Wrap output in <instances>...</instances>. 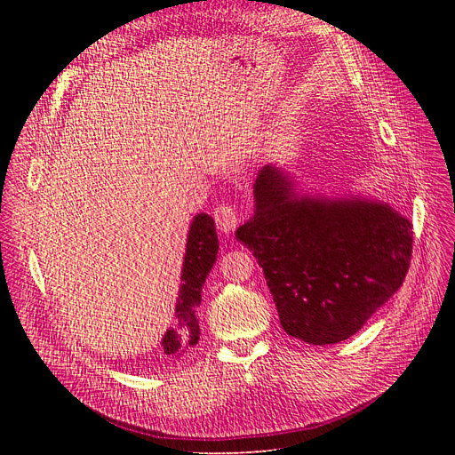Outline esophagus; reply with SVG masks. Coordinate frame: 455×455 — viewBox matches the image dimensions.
I'll use <instances>...</instances> for the list:
<instances>
[{"label": "esophagus", "instance_id": "esophagus-1", "mask_svg": "<svg viewBox=\"0 0 455 455\" xmlns=\"http://www.w3.org/2000/svg\"><path fill=\"white\" fill-rule=\"evenodd\" d=\"M213 220H215V225H218V228L223 234H230L237 227V223H240V218H237L234 206H230V204H220L218 208H215Z\"/></svg>", "mask_w": 455, "mask_h": 455}]
</instances>
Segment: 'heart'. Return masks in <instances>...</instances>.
Wrapping results in <instances>:
<instances>
[{"instance_id": "obj_1", "label": "heart", "mask_w": 455, "mask_h": 455, "mask_svg": "<svg viewBox=\"0 0 455 455\" xmlns=\"http://www.w3.org/2000/svg\"><path fill=\"white\" fill-rule=\"evenodd\" d=\"M172 180H173V186H179V184H180V180H182V172H175Z\"/></svg>"}]
</instances>
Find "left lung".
Masks as SVG:
<instances>
[{
  "label": "left lung",
  "mask_w": 455,
  "mask_h": 455,
  "mask_svg": "<svg viewBox=\"0 0 455 455\" xmlns=\"http://www.w3.org/2000/svg\"><path fill=\"white\" fill-rule=\"evenodd\" d=\"M252 194L254 215L235 237L264 269L285 333L309 345L345 341L398 291L413 230L387 203L299 194L273 164Z\"/></svg>",
  "instance_id": "8db88e82"
}]
</instances>
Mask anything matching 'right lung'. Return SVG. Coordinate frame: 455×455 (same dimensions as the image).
Returning a JSON list of instances; mask_svg holds the SVG:
<instances>
[{
  "mask_svg": "<svg viewBox=\"0 0 455 455\" xmlns=\"http://www.w3.org/2000/svg\"><path fill=\"white\" fill-rule=\"evenodd\" d=\"M218 232L208 213H197L188 230L186 254L182 261L180 290L175 306L177 324L167 328L162 338V354L167 360H175L188 348L199 343L201 328L197 321V307L201 304L203 285L208 273L218 259Z\"/></svg>",
  "mask_w": 455,
  "mask_h": 455,
  "instance_id": "add662e5",
  "label": "right lung"
}]
</instances>
